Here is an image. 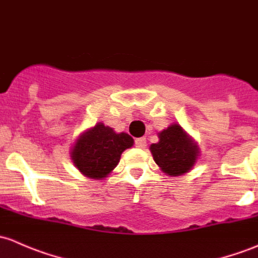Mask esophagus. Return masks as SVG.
Returning <instances> with one entry per match:
<instances>
[{
    "label": "esophagus",
    "instance_id": "1",
    "mask_svg": "<svg viewBox=\"0 0 258 258\" xmlns=\"http://www.w3.org/2000/svg\"><path fill=\"white\" fill-rule=\"evenodd\" d=\"M135 147L139 149H144L147 147V139L145 138H138V139H135Z\"/></svg>",
    "mask_w": 258,
    "mask_h": 258
}]
</instances>
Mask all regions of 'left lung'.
<instances>
[{"mask_svg": "<svg viewBox=\"0 0 258 258\" xmlns=\"http://www.w3.org/2000/svg\"><path fill=\"white\" fill-rule=\"evenodd\" d=\"M159 142L150 145L154 161L169 176H180L192 169L200 149L179 124H170L158 133Z\"/></svg>", "mask_w": 258, "mask_h": 258, "instance_id": "left-lung-1", "label": "left lung"}]
</instances>
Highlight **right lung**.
I'll list each match as a JSON object with an SVG mask.
<instances>
[{
  "mask_svg": "<svg viewBox=\"0 0 258 258\" xmlns=\"http://www.w3.org/2000/svg\"><path fill=\"white\" fill-rule=\"evenodd\" d=\"M134 144L126 133H115L102 121L86 130L71 148L74 166L90 179L102 180L118 165L121 153Z\"/></svg>",
  "mask_w": 258,
  "mask_h": 258,
  "instance_id": "add662e5",
  "label": "right lung"
}]
</instances>
